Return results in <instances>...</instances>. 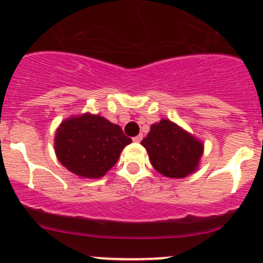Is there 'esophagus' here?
I'll return each mask as SVG.
<instances>
[{"instance_id": "1", "label": "esophagus", "mask_w": 263, "mask_h": 263, "mask_svg": "<svg viewBox=\"0 0 263 263\" xmlns=\"http://www.w3.org/2000/svg\"><path fill=\"white\" fill-rule=\"evenodd\" d=\"M141 140H142V135H137L136 137H134L135 142H141Z\"/></svg>"}]
</instances>
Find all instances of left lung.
Segmentation results:
<instances>
[{"mask_svg": "<svg viewBox=\"0 0 263 263\" xmlns=\"http://www.w3.org/2000/svg\"><path fill=\"white\" fill-rule=\"evenodd\" d=\"M141 145L154 169L168 178H184L195 173L203 154L202 141L169 119L151 124Z\"/></svg>", "mask_w": 263, "mask_h": 263, "instance_id": "obj_1", "label": "left lung"}]
</instances>
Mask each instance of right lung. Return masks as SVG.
Wrapping results in <instances>:
<instances>
[{
	"instance_id": "add662e5",
	"label": "right lung",
	"mask_w": 263,
	"mask_h": 263,
	"mask_svg": "<svg viewBox=\"0 0 263 263\" xmlns=\"http://www.w3.org/2000/svg\"><path fill=\"white\" fill-rule=\"evenodd\" d=\"M132 140L118 124L91 113L72 116L55 131L54 151L60 163L81 178H102Z\"/></svg>"
}]
</instances>
